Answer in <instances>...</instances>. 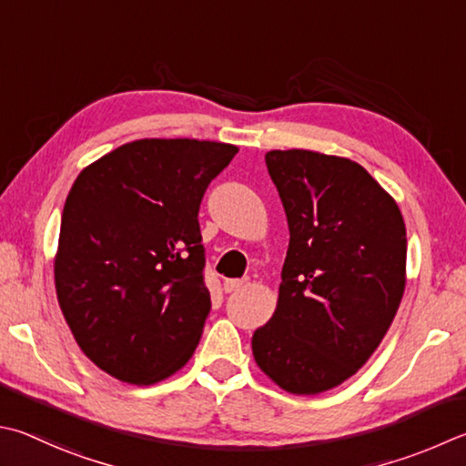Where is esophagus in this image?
Wrapping results in <instances>:
<instances>
[{
	"instance_id": "obj_1",
	"label": "esophagus",
	"mask_w": 466,
	"mask_h": 466,
	"mask_svg": "<svg viewBox=\"0 0 466 466\" xmlns=\"http://www.w3.org/2000/svg\"><path fill=\"white\" fill-rule=\"evenodd\" d=\"M247 283H248V279H226V281H224V291L226 293L240 291Z\"/></svg>"
}]
</instances>
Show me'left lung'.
Returning <instances> with one entry per match:
<instances>
[{"label":"left lung","mask_w":466,"mask_h":466,"mask_svg":"<svg viewBox=\"0 0 466 466\" xmlns=\"http://www.w3.org/2000/svg\"><path fill=\"white\" fill-rule=\"evenodd\" d=\"M289 224L273 318L252 334L270 380L295 395L334 389L370 359L400 308L408 238L395 199L350 158L270 150Z\"/></svg>","instance_id":"8db88e82"}]
</instances>
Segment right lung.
<instances>
[{
    "mask_svg": "<svg viewBox=\"0 0 466 466\" xmlns=\"http://www.w3.org/2000/svg\"><path fill=\"white\" fill-rule=\"evenodd\" d=\"M234 145L145 138L83 168L66 196L55 287L86 357L152 385L196 352L211 301L199 204Z\"/></svg>",
    "mask_w": 466,
    "mask_h": 466,
    "instance_id": "1",
    "label": "right lung"
}]
</instances>
